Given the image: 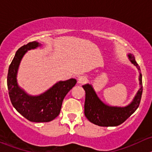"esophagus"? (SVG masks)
Wrapping results in <instances>:
<instances>
[{"instance_id": "34e87169", "label": "esophagus", "mask_w": 152, "mask_h": 152, "mask_svg": "<svg viewBox=\"0 0 152 152\" xmlns=\"http://www.w3.org/2000/svg\"><path fill=\"white\" fill-rule=\"evenodd\" d=\"M87 82V77L85 76H81L78 78V82L79 84H84Z\"/></svg>"}]
</instances>
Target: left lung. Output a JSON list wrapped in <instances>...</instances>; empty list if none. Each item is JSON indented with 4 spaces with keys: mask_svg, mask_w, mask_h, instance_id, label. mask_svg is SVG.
<instances>
[{
    "mask_svg": "<svg viewBox=\"0 0 152 152\" xmlns=\"http://www.w3.org/2000/svg\"><path fill=\"white\" fill-rule=\"evenodd\" d=\"M129 59L138 70L140 67L136 62L134 56L131 53L128 54ZM140 73V72H139ZM140 88L137 91L132 102L126 107H112L105 104L99 98L91 85L82 86L85 90V115L91 123L100 126H116L123 124L138 108L142 93V74L139 76Z\"/></svg>",
    "mask_w": 152,
    "mask_h": 152,
    "instance_id": "1",
    "label": "left lung"
}]
</instances>
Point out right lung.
<instances>
[{
	"label": "right lung",
	"instance_id": "1",
	"mask_svg": "<svg viewBox=\"0 0 152 152\" xmlns=\"http://www.w3.org/2000/svg\"><path fill=\"white\" fill-rule=\"evenodd\" d=\"M34 41L20 47L9 67L7 86L11 102L17 111L31 122H49L59 115L62 104L67 93L76 84L75 79L60 81L39 96H30L18 86V67L27 50L40 46Z\"/></svg>",
	"mask_w": 152,
	"mask_h": 152
}]
</instances>
